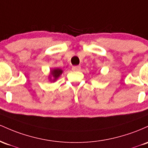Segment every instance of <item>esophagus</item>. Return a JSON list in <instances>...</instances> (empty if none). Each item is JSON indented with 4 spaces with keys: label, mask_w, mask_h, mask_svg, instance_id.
<instances>
[{
    "label": "esophagus",
    "mask_w": 148,
    "mask_h": 148,
    "mask_svg": "<svg viewBox=\"0 0 148 148\" xmlns=\"http://www.w3.org/2000/svg\"><path fill=\"white\" fill-rule=\"evenodd\" d=\"M72 70L73 71H80V66H73Z\"/></svg>",
    "instance_id": "34e87169"
}]
</instances>
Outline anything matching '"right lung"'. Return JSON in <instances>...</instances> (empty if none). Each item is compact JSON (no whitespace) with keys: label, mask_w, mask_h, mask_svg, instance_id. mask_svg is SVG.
Wrapping results in <instances>:
<instances>
[{"label":"right lung","mask_w":148,"mask_h":148,"mask_svg":"<svg viewBox=\"0 0 148 148\" xmlns=\"http://www.w3.org/2000/svg\"><path fill=\"white\" fill-rule=\"evenodd\" d=\"M63 71L60 69H54L51 70L50 71V75H49V79L50 80H52V81L53 82H55L56 79H58V77L62 74Z\"/></svg>","instance_id":"add662e5"}]
</instances>
